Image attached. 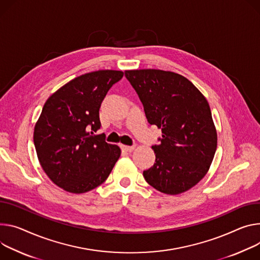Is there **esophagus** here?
Masks as SVG:
<instances>
[{"label":"esophagus","instance_id":"1","mask_svg":"<svg viewBox=\"0 0 260 260\" xmlns=\"http://www.w3.org/2000/svg\"><path fill=\"white\" fill-rule=\"evenodd\" d=\"M122 149L127 151V152H132L134 149H135V145L133 146H126V145H122Z\"/></svg>","mask_w":260,"mask_h":260}]
</instances>
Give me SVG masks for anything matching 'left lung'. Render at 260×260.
Returning <instances> with one entry per match:
<instances>
[{
	"label": "left lung",
	"mask_w": 260,
	"mask_h": 260,
	"mask_svg": "<svg viewBox=\"0 0 260 260\" xmlns=\"http://www.w3.org/2000/svg\"><path fill=\"white\" fill-rule=\"evenodd\" d=\"M148 122L161 128L152 145L155 162L143 172L155 190L177 195L206 174L217 150V132L202 93L184 77L158 69L126 70Z\"/></svg>",
	"instance_id": "left-lung-1"
}]
</instances>
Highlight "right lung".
Segmentation results:
<instances>
[{"mask_svg": "<svg viewBox=\"0 0 260 260\" xmlns=\"http://www.w3.org/2000/svg\"><path fill=\"white\" fill-rule=\"evenodd\" d=\"M123 77L99 70L68 82L46 101L34 129V145L43 171L63 190L81 194L101 185L121 150L93 135L102 124L100 108L111 87Z\"/></svg>", "mask_w": 260, "mask_h": 260, "instance_id": "add662e5", "label": "right lung"}]
</instances>
